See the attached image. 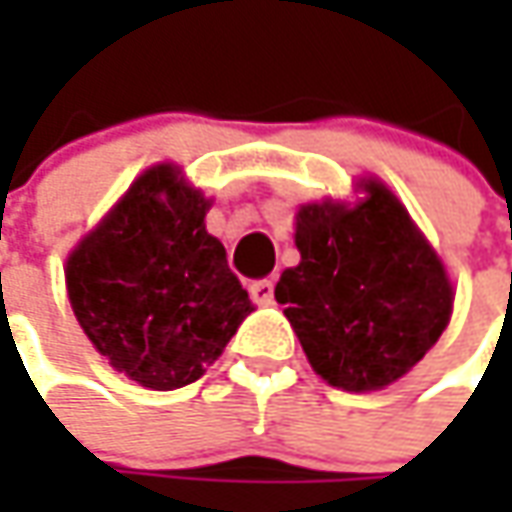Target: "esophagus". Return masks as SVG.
<instances>
[{
	"label": "esophagus",
	"instance_id": "1",
	"mask_svg": "<svg viewBox=\"0 0 512 512\" xmlns=\"http://www.w3.org/2000/svg\"><path fill=\"white\" fill-rule=\"evenodd\" d=\"M250 296H253L256 305H270V302H273V282H270V279L253 282V285H250Z\"/></svg>",
	"mask_w": 512,
	"mask_h": 512
}]
</instances>
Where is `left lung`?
Instances as JSON below:
<instances>
[{
	"instance_id": "obj_1",
	"label": "left lung",
	"mask_w": 512,
	"mask_h": 512,
	"mask_svg": "<svg viewBox=\"0 0 512 512\" xmlns=\"http://www.w3.org/2000/svg\"><path fill=\"white\" fill-rule=\"evenodd\" d=\"M364 190L353 210L333 202L299 210L302 262L276 285L313 370L356 393L404 376L453 310L442 262L407 210L387 187L370 182Z\"/></svg>"
}]
</instances>
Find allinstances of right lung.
Listing matches in <instances>:
<instances>
[{"label":"right lung","instance_id":"right-lung-1","mask_svg":"<svg viewBox=\"0 0 512 512\" xmlns=\"http://www.w3.org/2000/svg\"><path fill=\"white\" fill-rule=\"evenodd\" d=\"M210 202L176 168L139 176L68 259L70 307L93 347L150 390L196 382L253 310L205 230Z\"/></svg>","mask_w":512,"mask_h":512}]
</instances>
